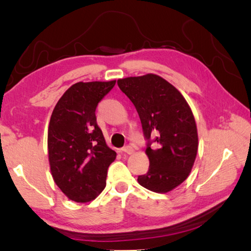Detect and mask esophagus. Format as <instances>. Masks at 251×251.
Listing matches in <instances>:
<instances>
[{"label": "esophagus", "mask_w": 251, "mask_h": 251, "mask_svg": "<svg viewBox=\"0 0 251 251\" xmlns=\"http://www.w3.org/2000/svg\"><path fill=\"white\" fill-rule=\"evenodd\" d=\"M122 151L125 152V153H126V154H132L134 150H133V148L131 147V146H126L125 148L122 149Z\"/></svg>", "instance_id": "34e87169"}]
</instances>
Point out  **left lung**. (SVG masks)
Returning a JSON list of instances; mask_svg holds the SVG:
<instances>
[{
  "label": "left lung",
  "mask_w": 251,
  "mask_h": 251,
  "mask_svg": "<svg viewBox=\"0 0 251 251\" xmlns=\"http://www.w3.org/2000/svg\"><path fill=\"white\" fill-rule=\"evenodd\" d=\"M141 120L150 166L139 175L140 185L152 192L172 191L187 178L194 164L199 138L190 105L176 88L153 74L119 79Z\"/></svg>",
  "instance_id": "obj_1"
}]
</instances>
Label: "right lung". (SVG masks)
I'll return each instance as SVG.
<instances>
[{
    "label": "right lung",
    "mask_w": 251,
    "mask_h": 251,
    "mask_svg": "<svg viewBox=\"0 0 251 251\" xmlns=\"http://www.w3.org/2000/svg\"><path fill=\"white\" fill-rule=\"evenodd\" d=\"M116 85L77 82L55 105L48 126V157L52 178L72 201L95 200L105 187L117 153L105 144L96 118L97 105Z\"/></svg>",
    "instance_id": "right-lung-1"
}]
</instances>
